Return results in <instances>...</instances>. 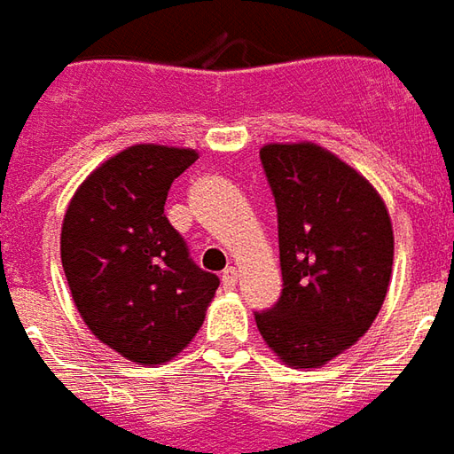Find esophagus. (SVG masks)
I'll use <instances>...</instances> for the list:
<instances>
[{
	"label": "esophagus",
	"instance_id": "obj_1",
	"mask_svg": "<svg viewBox=\"0 0 454 454\" xmlns=\"http://www.w3.org/2000/svg\"><path fill=\"white\" fill-rule=\"evenodd\" d=\"M222 286H224V288H234V286H237V269H234V266L222 271Z\"/></svg>",
	"mask_w": 454,
	"mask_h": 454
}]
</instances>
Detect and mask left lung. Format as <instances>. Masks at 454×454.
Returning <instances> with one entry per match:
<instances>
[{
    "label": "left lung",
    "mask_w": 454,
    "mask_h": 454,
    "mask_svg": "<svg viewBox=\"0 0 454 454\" xmlns=\"http://www.w3.org/2000/svg\"><path fill=\"white\" fill-rule=\"evenodd\" d=\"M278 212L284 291L256 327L295 369H317L372 327L384 305L394 230L364 176L317 144L259 151Z\"/></svg>",
    "instance_id": "obj_1"
}]
</instances>
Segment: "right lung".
Returning a JSON list of instances; mask_svg holds the SVG:
<instances>
[{"mask_svg": "<svg viewBox=\"0 0 454 454\" xmlns=\"http://www.w3.org/2000/svg\"><path fill=\"white\" fill-rule=\"evenodd\" d=\"M192 149L137 144L90 173L67 205L60 259L78 313L99 342L141 364L191 345L220 278L191 259L163 212Z\"/></svg>", "mask_w": 454, "mask_h": 454, "instance_id": "add662e5", "label": "right lung"}]
</instances>
